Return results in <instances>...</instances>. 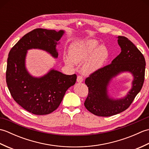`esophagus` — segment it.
Listing matches in <instances>:
<instances>
[{
	"label": "esophagus",
	"instance_id": "34e87169",
	"mask_svg": "<svg viewBox=\"0 0 149 149\" xmlns=\"http://www.w3.org/2000/svg\"><path fill=\"white\" fill-rule=\"evenodd\" d=\"M77 81L78 83H82L83 81V77L81 75H78L77 78Z\"/></svg>",
	"mask_w": 149,
	"mask_h": 149
}]
</instances>
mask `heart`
Masks as SVG:
<instances>
[{
    "label": "heart",
    "mask_w": 149,
    "mask_h": 149,
    "mask_svg": "<svg viewBox=\"0 0 149 149\" xmlns=\"http://www.w3.org/2000/svg\"><path fill=\"white\" fill-rule=\"evenodd\" d=\"M70 58H65L66 64L72 66L74 63L86 61L82 66V72L89 75L100 69L109 55L104 46L94 40L80 41L72 44L69 48Z\"/></svg>",
    "instance_id": "1"
}]
</instances>
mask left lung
I'll list each match as a JSON object with an SVG mask.
<instances>
[{"label":"left lung","instance_id":"obj_1","mask_svg":"<svg viewBox=\"0 0 149 149\" xmlns=\"http://www.w3.org/2000/svg\"><path fill=\"white\" fill-rule=\"evenodd\" d=\"M121 52L111 64L92 73L85 80L88 95L84 106L91 113L99 116H110L127 109L140 92L145 80V60L143 55L131 40L118 36ZM128 71L134 77L132 90L124 98L113 100L107 94V86L112 78L120 72Z\"/></svg>","mask_w":149,"mask_h":149}]
</instances>
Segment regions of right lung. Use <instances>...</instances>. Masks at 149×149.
Listing matches in <instances>:
<instances>
[{
	"label": "right lung",
	"instance_id": "right-lung-1",
	"mask_svg": "<svg viewBox=\"0 0 149 149\" xmlns=\"http://www.w3.org/2000/svg\"><path fill=\"white\" fill-rule=\"evenodd\" d=\"M64 33L63 30L34 29L9 51L6 73L9 92L19 105L34 115H47L58 108L66 90L75 84L77 75H65L52 69L43 77L31 76L25 65L27 51L39 49L58 58L56 47Z\"/></svg>",
	"mask_w": 149,
	"mask_h": 149
}]
</instances>
